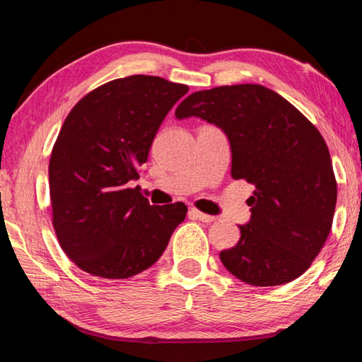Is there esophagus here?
<instances>
[{
  "mask_svg": "<svg viewBox=\"0 0 362 362\" xmlns=\"http://www.w3.org/2000/svg\"><path fill=\"white\" fill-rule=\"evenodd\" d=\"M189 216H191L192 219H199V221H202V223H213V221H216V218L214 216L202 213L199 210H195V208H191V210H189Z\"/></svg>",
  "mask_w": 362,
  "mask_h": 362,
  "instance_id": "obj_1",
  "label": "esophagus"
}]
</instances>
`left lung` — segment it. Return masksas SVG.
Returning a JSON list of instances; mask_svg holds the SVG:
<instances>
[{
    "instance_id": "obj_1",
    "label": "left lung",
    "mask_w": 362,
    "mask_h": 362,
    "mask_svg": "<svg viewBox=\"0 0 362 362\" xmlns=\"http://www.w3.org/2000/svg\"><path fill=\"white\" fill-rule=\"evenodd\" d=\"M175 116L218 125L230 143L232 177L256 187L238 243L219 252L224 267L251 286L299 278L326 243L337 202L331 154L318 129L259 84L194 92Z\"/></svg>"
}]
</instances>
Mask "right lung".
<instances>
[{
	"label": "right lung",
	"instance_id": "add662e5",
	"mask_svg": "<svg viewBox=\"0 0 362 362\" xmlns=\"http://www.w3.org/2000/svg\"><path fill=\"white\" fill-rule=\"evenodd\" d=\"M187 90L135 74L97 87L69 111L50 154L49 189L57 238L81 270L107 280L141 274L185 221V204L149 205L129 182Z\"/></svg>",
	"mask_w": 362,
	"mask_h": 362
}]
</instances>
